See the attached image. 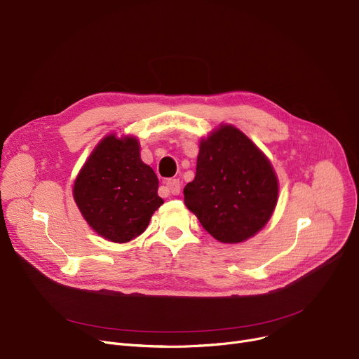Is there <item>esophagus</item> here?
<instances>
[{"instance_id": "1", "label": "esophagus", "mask_w": 359, "mask_h": 359, "mask_svg": "<svg viewBox=\"0 0 359 359\" xmlns=\"http://www.w3.org/2000/svg\"><path fill=\"white\" fill-rule=\"evenodd\" d=\"M165 187H166V190H168L170 194H174V196H178V194L181 193V182H180V180H177V178L168 180V181L165 182Z\"/></svg>"}]
</instances>
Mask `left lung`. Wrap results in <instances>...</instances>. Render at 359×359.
<instances>
[{
    "mask_svg": "<svg viewBox=\"0 0 359 359\" xmlns=\"http://www.w3.org/2000/svg\"><path fill=\"white\" fill-rule=\"evenodd\" d=\"M278 196L275 169L243 131L220 124L200 140L184 203L215 240L236 244L254 236L270 220Z\"/></svg>",
    "mask_w": 359,
    "mask_h": 359,
    "instance_id": "obj_1",
    "label": "left lung"
}]
</instances>
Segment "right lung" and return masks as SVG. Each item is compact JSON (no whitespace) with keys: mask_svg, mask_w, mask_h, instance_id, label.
Instances as JSON below:
<instances>
[{"mask_svg":"<svg viewBox=\"0 0 359 359\" xmlns=\"http://www.w3.org/2000/svg\"><path fill=\"white\" fill-rule=\"evenodd\" d=\"M158 187L155 170L140 158L139 140L112 133L81 166L73 197L97 235L124 244L146 231L151 215L163 204Z\"/></svg>","mask_w":359,"mask_h":359,"instance_id":"add662e5","label":"right lung"}]
</instances>
